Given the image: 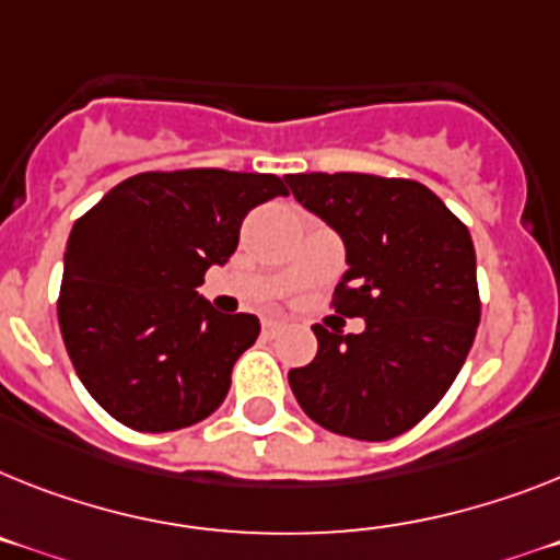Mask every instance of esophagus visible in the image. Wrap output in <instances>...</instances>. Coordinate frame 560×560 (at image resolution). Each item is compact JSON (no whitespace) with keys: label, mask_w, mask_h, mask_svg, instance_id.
<instances>
[{"label":"esophagus","mask_w":560,"mask_h":560,"mask_svg":"<svg viewBox=\"0 0 560 560\" xmlns=\"http://www.w3.org/2000/svg\"><path fill=\"white\" fill-rule=\"evenodd\" d=\"M281 330H284V324L276 322V318H267V322L261 324V332H265V336H276V332Z\"/></svg>","instance_id":"obj_1"}]
</instances>
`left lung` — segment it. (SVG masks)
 Wrapping results in <instances>:
<instances>
[{"mask_svg":"<svg viewBox=\"0 0 560 560\" xmlns=\"http://www.w3.org/2000/svg\"><path fill=\"white\" fill-rule=\"evenodd\" d=\"M288 185L345 242L332 307L368 324L359 336L313 327L316 359L288 373L295 401L347 439H396L444 398L476 338L481 299L469 230L412 178L293 173Z\"/></svg>","mask_w":560,"mask_h":560,"instance_id":"1","label":"left lung"}]
</instances>
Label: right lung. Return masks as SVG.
Here are the masks:
<instances>
[{"mask_svg":"<svg viewBox=\"0 0 560 560\" xmlns=\"http://www.w3.org/2000/svg\"><path fill=\"white\" fill-rule=\"evenodd\" d=\"M288 178L219 167L139 173L73 224L59 330L84 389L130 430L171 432L219 410L256 316L196 293L224 265L244 215L288 196Z\"/></svg>","mask_w":560,"mask_h":560,"instance_id":"1","label":"right lung"}]
</instances>
